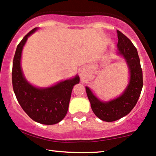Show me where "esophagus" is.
<instances>
[{
	"instance_id": "1",
	"label": "esophagus",
	"mask_w": 156,
	"mask_h": 156,
	"mask_svg": "<svg viewBox=\"0 0 156 156\" xmlns=\"http://www.w3.org/2000/svg\"><path fill=\"white\" fill-rule=\"evenodd\" d=\"M80 78H81L82 80L85 79L86 77L87 76V72H86V70L84 69H81L80 71Z\"/></svg>"
}]
</instances>
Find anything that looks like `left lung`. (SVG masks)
<instances>
[{"mask_svg": "<svg viewBox=\"0 0 156 156\" xmlns=\"http://www.w3.org/2000/svg\"><path fill=\"white\" fill-rule=\"evenodd\" d=\"M118 37V53L126 61L130 71V80L122 94L108 102L100 101L89 87H86L87 97L93 112L99 119L114 122L125 117L136 104L143 87V76L137 49L131 41L119 31Z\"/></svg>", "mask_w": 156, "mask_h": 156, "instance_id": "obj_1", "label": "left lung"}]
</instances>
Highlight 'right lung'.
I'll return each mask as SVG.
<instances>
[{"label": "right lung", "instance_id": "right-lung-1", "mask_svg": "<svg viewBox=\"0 0 156 156\" xmlns=\"http://www.w3.org/2000/svg\"><path fill=\"white\" fill-rule=\"evenodd\" d=\"M37 29L27 34L17 45L12 66V86L17 101L28 117L41 124L54 125L67 114L73 86L79 83L80 78L76 76L48 88H37L27 81L21 69V54L28 37Z\"/></svg>", "mask_w": 156, "mask_h": 156}]
</instances>
